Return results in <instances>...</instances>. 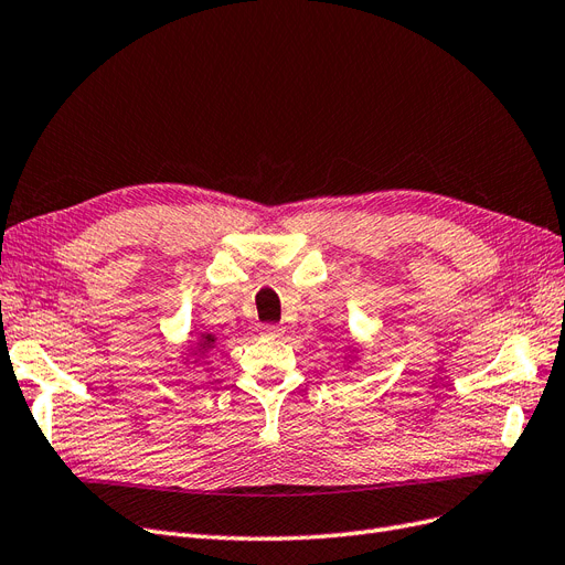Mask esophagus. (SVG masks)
<instances>
[{
    "label": "esophagus",
    "instance_id": "obj_1",
    "mask_svg": "<svg viewBox=\"0 0 565 565\" xmlns=\"http://www.w3.org/2000/svg\"><path fill=\"white\" fill-rule=\"evenodd\" d=\"M260 333H263V335L277 338V335L284 333V329H281V326H275V323H263V326H260Z\"/></svg>",
    "mask_w": 565,
    "mask_h": 565
}]
</instances>
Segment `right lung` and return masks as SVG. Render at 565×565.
Masks as SVG:
<instances>
[{"label": "right lung", "instance_id": "1", "mask_svg": "<svg viewBox=\"0 0 565 565\" xmlns=\"http://www.w3.org/2000/svg\"><path fill=\"white\" fill-rule=\"evenodd\" d=\"M213 342H215V338H213V335H202V342H199L196 348H199V352L206 354V352L213 348Z\"/></svg>", "mask_w": 565, "mask_h": 565}]
</instances>
